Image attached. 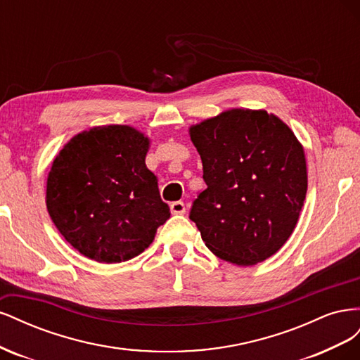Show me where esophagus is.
Instances as JSON below:
<instances>
[{"label":"esophagus","instance_id":"esophagus-1","mask_svg":"<svg viewBox=\"0 0 360 360\" xmlns=\"http://www.w3.org/2000/svg\"><path fill=\"white\" fill-rule=\"evenodd\" d=\"M169 209H171L172 214H184V213H186V207H184V202H181V201L171 202Z\"/></svg>","mask_w":360,"mask_h":360}]
</instances>
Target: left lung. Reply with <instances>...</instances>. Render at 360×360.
Listing matches in <instances>:
<instances>
[{"instance_id":"left-lung-1","label":"left lung","mask_w":360,"mask_h":360,"mask_svg":"<svg viewBox=\"0 0 360 360\" xmlns=\"http://www.w3.org/2000/svg\"><path fill=\"white\" fill-rule=\"evenodd\" d=\"M189 132L207 184L189 219L205 246L237 266L278 252L308 189L304 153L291 129L266 111L230 110Z\"/></svg>"}]
</instances>
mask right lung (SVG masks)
<instances>
[{"instance_id": "right-lung-1", "label": "right lung", "mask_w": 360, "mask_h": 360, "mask_svg": "<svg viewBox=\"0 0 360 360\" xmlns=\"http://www.w3.org/2000/svg\"><path fill=\"white\" fill-rule=\"evenodd\" d=\"M150 141L129 126L85 130L52 163L46 207L61 236L99 263H122L153 242L169 217L146 167Z\"/></svg>"}]
</instances>
